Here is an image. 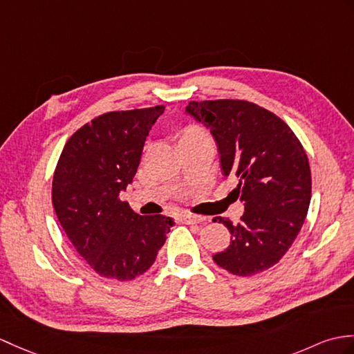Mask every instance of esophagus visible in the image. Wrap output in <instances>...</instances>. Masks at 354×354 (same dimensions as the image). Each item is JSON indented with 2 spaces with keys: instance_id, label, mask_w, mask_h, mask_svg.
Wrapping results in <instances>:
<instances>
[{
  "instance_id": "obj_1",
  "label": "esophagus",
  "mask_w": 354,
  "mask_h": 354,
  "mask_svg": "<svg viewBox=\"0 0 354 354\" xmlns=\"http://www.w3.org/2000/svg\"><path fill=\"white\" fill-rule=\"evenodd\" d=\"M180 220H183L184 223H202L205 218L201 216H194V214H184V216H180Z\"/></svg>"
}]
</instances>
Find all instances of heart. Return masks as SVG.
Instances as JSON below:
<instances>
[{"label":"heart","mask_w":354,"mask_h":354,"mask_svg":"<svg viewBox=\"0 0 354 354\" xmlns=\"http://www.w3.org/2000/svg\"><path fill=\"white\" fill-rule=\"evenodd\" d=\"M199 136H205L203 131H202V129H199V128H194V127H192V128H187V129H185V133H184L183 138H188V137H199Z\"/></svg>","instance_id":"heart-1"}]
</instances>
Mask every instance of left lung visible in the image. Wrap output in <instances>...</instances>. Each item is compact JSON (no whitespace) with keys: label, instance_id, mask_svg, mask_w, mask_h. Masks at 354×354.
<instances>
[{"label":"left lung","instance_id":"left-lung-1","mask_svg":"<svg viewBox=\"0 0 354 354\" xmlns=\"http://www.w3.org/2000/svg\"><path fill=\"white\" fill-rule=\"evenodd\" d=\"M185 113L209 129L225 176H235L244 202L240 223L218 218L231 244L212 259L235 276H253L282 259L297 238L310 202L308 155L276 114L240 100L188 102Z\"/></svg>","mask_w":354,"mask_h":354}]
</instances>
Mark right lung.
<instances>
[{
    "label": "right lung",
    "mask_w": 354,
    "mask_h": 354,
    "mask_svg": "<svg viewBox=\"0 0 354 354\" xmlns=\"http://www.w3.org/2000/svg\"><path fill=\"white\" fill-rule=\"evenodd\" d=\"M164 106L110 111L64 145L53 179V205L72 245L97 274L131 281L157 258L171 217L138 216L120 192L133 183L146 137Z\"/></svg>",
    "instance_id": "obj_1"
}]
</instances>
